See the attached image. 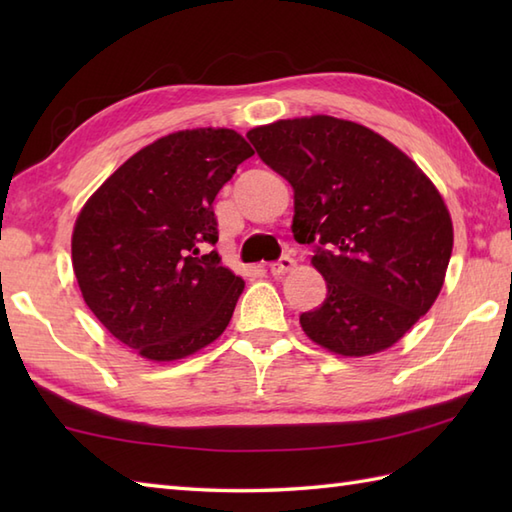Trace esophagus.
<instances>
[{
    "label": "esophagus",
    "instance_id": "34e87169",
    "mask_svg": "<svg viewBox=\"0 0 512 512\" xmlns=\"http://www.w3.org/2000/svg\"><path fill=\"white\" fill-rule=\"evenodd\" d=\"M295 257H290V255H284V257H279L277 262H273L268 266V270H270V275H275V277H281V275H286V273H290L292 268H295Z\"/></svg>",
    "mask_w": 512,
    "mask_h": 512
}]
</instances>
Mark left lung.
Listing matches in <instances>:
<instances>
[{"label": "left lung", "instance_id": "8db88e82", "mask_svg": "<svg viewBox=\"0 0 512 512\" xmlns=\"http://www.w3.org/2000/svg\"><path fill=\"white\" fill-rule=\"evenodd\" d=\"M257 156L295 191L292 233L314 244L328 284L299 321L341 356L383 352L427 314L444 284L453 224L442 195L380 134L334 116L250 129Z\"/></svg>", "mask_w": 512, "mask_h": 512}]
</instances>
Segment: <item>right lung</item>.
Masks as SVG:
<instances>
[{
	"mask_svg": "<svg viewBox=\"0 0 512 512\" xmlns=\"http://www.w3.org/2000/svg\"><path fill=\"white\" fill-rule=\"evenodd\" d=\"M253 149L233 129H184L123 162L72 233L81 295L110 334L149 361L213 343L244 281L217 250L213 200Z\"/></svg>",
	"mask_w": 512,
	"mask_h": 512,
	"instance_id": "add662e5",
	"label": "right lung"
}]
</instances>
